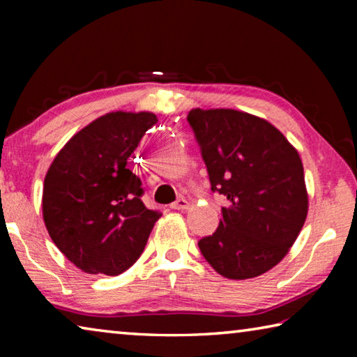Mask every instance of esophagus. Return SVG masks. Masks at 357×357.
<instances>
[{"instance_id":"obj_1","label":"esophagus","mask_w":357,"mask_h":357,"mask_svg":"<svg viewBox=\"0 0 357 357\" xmlns=\"http://www.w3.org/2000/svg\"><path fill=\"white\" fill-rule=\"evenodd\" d=\"M187 208H189V202H187L183 197L178 198L174 203H172V209H187Z\"/></svg>"}]
</instances>
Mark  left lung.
I'll list each match as a JSON object with an SVG mask.
<instances>
[{
	"instance_id": "left-lung-1",
	"label": "left lung",
	"mask_w": 357,
	"mask_h": 357,
	"mask_svg": "<svg viewBox=\"0 0 357 357\" xmlns=\"http://www.w3.org/2000/svg\"><path fill=\"white\" fill-rule=\"evenodd\" d=\"M211 190L228 200L202 255L220 275L244 280L280 261L304 225L309 197L301 157L279 129L253 114L193 108L187 114Z\"/></svg>"
}]
</instances>
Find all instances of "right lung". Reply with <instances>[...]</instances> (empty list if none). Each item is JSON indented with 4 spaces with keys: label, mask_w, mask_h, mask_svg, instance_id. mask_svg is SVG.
<instances>
[{
    "label": "right lung",
    "mask_w": 357,
    "mask_h": 357,
    "mask_svg": "<svg viewBox=\"0 0 357 357\" xmlns=\"http://www.w3.org/2000/svg\"><path fill=\"white\" fill-rule=\"evenodd\" d=\"M154 113L112 112L70 138L45 174L42 214L48 234L88 274L118 275L142 255L159 211L142 202L129 170Z\"/></svg>",
    "instance_id": "obj_1"
}]
</instances>
